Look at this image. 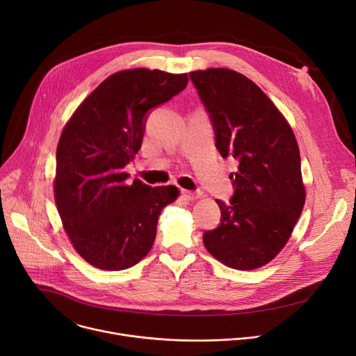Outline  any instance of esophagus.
<instances>
[{
	"mask_svg": "<svg viewBox=\"0 0 356 356\" xmlns=\"http://www.w3.org/2000/svg\"><path fill=\"white\" fill-rule=\"evenodd\" d=\"M180 193L186 200H196L197 197H200V192H191V191H184V188Z\"/></svg>",
	"mask_w": 356,
	"mask_h": 356,
	"instance_id": "1",
	"label": "esophagus"
}]
</instances>
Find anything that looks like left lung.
Listing matches in <instances>:
<instances>
[{"instance_id": "obj_1", "label": "left lung", "mask_w": 356, "mask_h": 356, "mask_svg": "<svg viewBox=\"0 0 356 356\" xmlns=\"http://www.w3.org/2000/svg\"><path fill=\"white\" fill-rule=\"evenodd\" d=\"M188 77L209 114L216 149L238 161L230 173L233 196L229 203L216 200L220 223L203 233V243L229 268H260L286 245L305 204L296 138L266 94L243 74L207 68Z\"/></svg>"}]
</instances>
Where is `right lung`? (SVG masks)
Listing matches in <instances>:
<instances>
[{"mask_svg": "<svg viewBox=\"0 0 356 356\" xmlns=\"http://www.w3.org/2000/svg\"><path fill=\"white\" fill-rule=\"evenodd\" d=\"M188 83L187 74L124 70L106 79L64 127L56 154V203L79 254L92 266L123 270L152 249L160 211L176 186L129 184L124 168L143 141L150 111Z\"/></svg>", "mask_w": 356, "mask_h": 356, "instance_id": "add662e5", "label": "right lung"}]
</instances>
